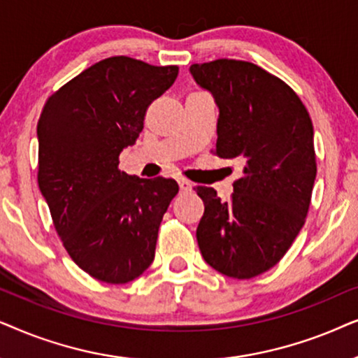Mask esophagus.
I'll return each instance as SVG.
<instances>
[{"label":"esophagus","instance_id":"1","mask_svg":"<svg viewBox=\"0 0 358 358\" xmlns=\"http://www.w3.org/2000/svg\"><path fill=\"white\" fill-rule=\"evenodd\" d=\"M178 187H180V192H182V193H189V192H192V185H189L188 180H185V178H180L178 180Z\"/></svg>","mask_w":358,"mask_h":358}]
</instances>
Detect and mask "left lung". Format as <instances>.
I'll list each match as a JSON object with an SVG mask.
<instances>
[{"mask_svg":"<svg viewBox=\"0 0 358 358\" xmlns=\"http://www.w3.org/2000/svg\"><path fill=\"white\" fill-rule=\"evenodd\" d=\"M219 109L216 154L244 165L231 201L196 187L204 262L231 278H254L282 260L306 219L316 180L311 117L287 83L250 62L189 66Z\"/></svg>","mask_w":358,"mask_h":358,"instance_id":"left-lung-1","label":"left lung"}]
</instances>
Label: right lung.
<instances>
[{"instance_id":"add662e5","label":"right lung","mask_w":358,"mask_h":358,"mask_svg":"<svg viewBox=\"0 0 358 358\" xmlns=\"http://www.w3.org/2000/svg\"><path fill=\"white\" fill-rule=\"evenodd\" d=\"M176 75L175 65L109 57L64 85L41 113V193L71 260L99 282H132L154 262L178 183L127 175L117 165L144 129L149 104Z\"/></svg>"}]
</instances>
